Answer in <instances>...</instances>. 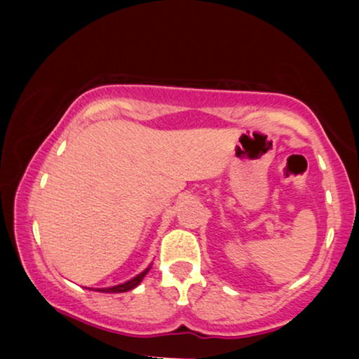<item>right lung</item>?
I'll list each match as a JSON object with an SVG mask.
<instances>
[{
  "mask_svg": "<svg viewBox=\"0 0 359 359\" xmlns=\"http://www.w3.org/2000/svg\"><path fill=\"white\" fill-rule=\"evenodd\" d=\"M150 271V266L147 268V269H144V271H142L140 274H137L135 278H132V279H129V281H126V283H122V284H117V286H112V287H100V289H96V291H100V292H127V291H130V289H134V287H137L140 284V281L142 279L145 278V274Z\"/></svg>",
  "mask_w": 359,
  "mask_h": 359,
  "instance_id": "add662e5",
  "label": "right lung"
}]
</instances>
